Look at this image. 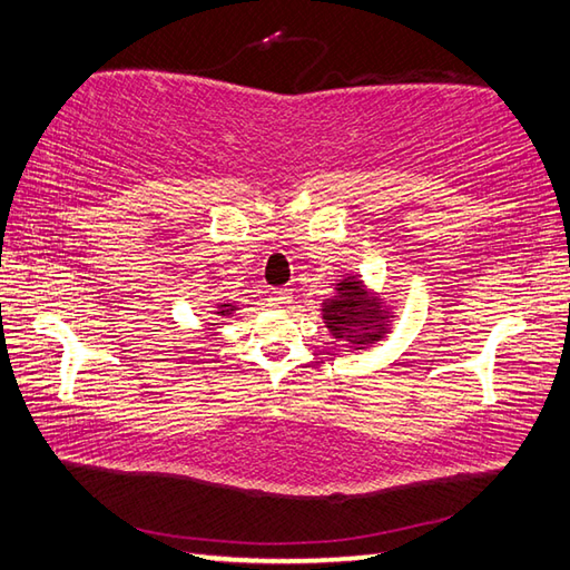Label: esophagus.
I'll return each mask as SVG.
<instances>
[{"instance_id": "obj_1", "label": "esophagus", "mask_w": 570, "mask_h": 570, "mask_svg": "<svg viewBox=\"0 0 570 570\" xmlns=\"http://www.w3.org/2000/svg\"><path fill=\"white\" fill-rule=\"evenodd\" d=\"M268 302L273 307H287L293 302V293L287 287H275L268 293Z\"/></svg>"}]
</instances>
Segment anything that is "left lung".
Returning <instances> with one entry per match:
<instances>
[{
	"label": "left lung",
	"instance_id": "1",
	"mask_svg": "<svg viewBox=\"0 0 570 570\" xmlns=\"http://www.w3.org/2000/svg\"><path fill=\"white\" fill-rule=\"evenodd\" d=\"M390 307L371 295L363 281L348 275L336 283V295L322 302V320L334 338L353 348H365L381 341L390 328Z\"/></svg>",
	"mask_w": 570,
	"mask_h": 570
}]
</instances>
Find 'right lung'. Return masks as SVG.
Returning a JSON list of instances; mask_svg holds the SVG:
<instances>
[{"instance_id":"right-lung-1","label":"right lung","mask_w":570,"mask_h":570,"mask_svg":"<svg viewBox=\"0 0 570 570\" xmlns=\"http://www.w3.org/2000/svg\"><path fill=\"white\" fill-rule=\"evenodd\" d=\"M238 307H236V302H222V305H217V317H232V314L236 312Z\"/></svg>"}]
</instances>
